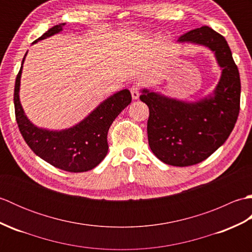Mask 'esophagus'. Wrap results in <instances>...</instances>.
Segmentation results:
<instances>
[{
    "label": "esophagus",
    "mask_w": 252,
    "mask_h": 252,
    "mask_svg": "<svg viewBox=\"0 0 252 252\" xmlns=\"http://www.w3.org/2000/svg\"><path fill=\"white\" fill-rule=\"evenodd\" d=\"M131 94L133 99H137L141 94V87L138 84H133L131 87Z\"/></svg>",
    "instance_id": "1"
}]
</instances>
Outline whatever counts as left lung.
Listing matches in <instances>:
<instances>
[{"mask_svg": "<svg viewBox=\"0 0 252 252\" xmlns=\"http://www.w3.org/2000/svg\"><path fill=\"white\" fill-rule=\"evenodd\" d=\"M179 42L215 52L222 76L213 96L185 103L143 90L140 98L149 108L148 144L155 156L170 165L189 167L211 156L232 133L240 109V78L226 40L210 27L186 32Z\"/></svg>", "mask_w": 252, "mask_h": 252, "instance_id": "8db88e82", "label": "left lung"}]
</instances>
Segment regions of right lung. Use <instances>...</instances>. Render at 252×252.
<instances>
[{
  "label": "right lung",
  "mask_w": 252,
  "mask_h": 252,
  "mask_svg": "<svg viewBox=\"0 0 252 252\" xmlns=\"http://www.w3.org/2000/svg\"><path fill=\"white\" fill-rule=\"evenodd\" d=\"M63 26L65 24L52 27L33 43L58 33ZM23 63L15 82L14 105L16 121L27 145L36 156L67 172H85L94 169L108 152L107 134L111 123L132 101L130 91L126 89L110 96L84 120L70 129L63 131L40 129L29 121L19 101Z\"/></svg>",
  "instance_id": "1"
}]
</instances>
